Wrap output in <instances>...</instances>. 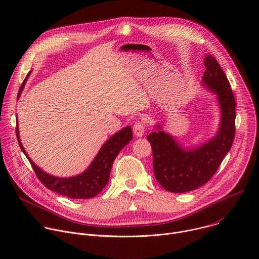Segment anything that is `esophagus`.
Segmentation results:
<instances>
[{
  "mask_svg": "<svg viewBox=\"0 0 259 259\" xmlns=\"http://www.w3.org/2000/svg\"><path fill=\"white\" fill-rule=\"evenodd\" d=\"M133 132L137 137L143 136L145 132V123L142 121H137L133 126Z\"/></svg>",
  "mask_w": 259,
  "mask_h": 259,
  "instance_id": "34e87169",
  "label": "esophagus"
}]
</instances>
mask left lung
<instances>
[{
  "label": "left lung",
  "instance_id": "obj_1",
  "mask_svg": "<svg viewBox=\"0 0 259 259\" xmlns=\"http://www.w3.org/2000/svg\"><path fill=\"white\" fill-rule=\"evenodd\" d=\"M206 70L202 85L215 93L220 108V123L215 136L207 142L187 149L157 124L158 131L147 135L153 150L156 179L171 193L194 191L215 174L235 138L236 101L230 82L212 55L204 58Z\"/></svg>",
  "mask_w": 259,
  "mask_h": 259
}]
</instances>
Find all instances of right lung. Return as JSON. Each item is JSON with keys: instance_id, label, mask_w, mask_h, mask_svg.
Masks as SVG:
<instances>
[{"instance_id": "1", "label": "right lung", "mask_w": 259, "mask_h": 259, "mask_svg": "<svg viewBox=\"0 0 259 259\" xmlns=\"http://www.w3.org/2000/svg\"><path fill=\"white\" fill-rule=\"evenodd\" d=\"M29 73L30 72H28L19 89L17 98H19L25 86ZM16 136L20 149L28 159L36 177L47 189L70 199H90L97 196L107 184L116 157L123 147L132 140V130L130 126H127L114 134L102 145L89 167L83 173L71 177H57L48 174L31 161L20 141L18 123L16 126Z\"/></svg>"}]
</instances>
